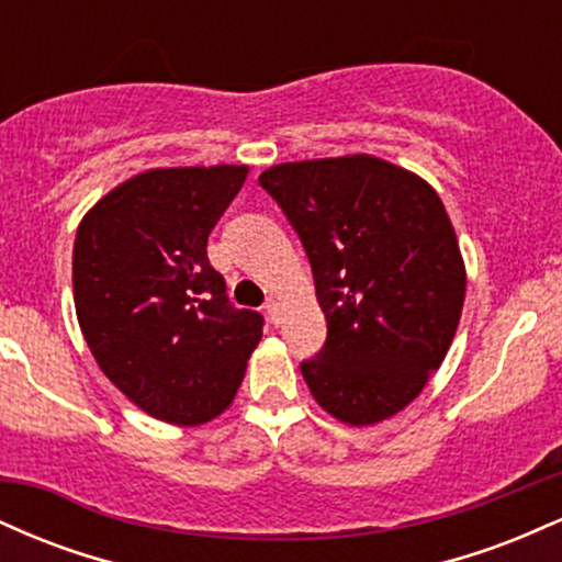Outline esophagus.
<instances>
[{"label": "esophagus", "instance_id": "obj_1", "mask_svg": "<svg viewBox=\"0 0 562 562\" xmlns=\"http://www.w3.org/2000/svg\"><path fill=\"white\" fill-rule=\"evenodd\" d=\"M267 317H269V322H272V325H280L282 322V303L280 301H267Z\"/></svg>", "mask_w": 562, "mask_h": 562}]
</instances>
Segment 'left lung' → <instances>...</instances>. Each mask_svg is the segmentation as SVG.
Instances as JSON below:
<instances>
[{
  "mask_svg": "<svg viewBox=\"0 0 562 562\" xmlns=\"http://www.w3.org/2000/svg\"><path fill=\"white\" fill-rule=\"evenodd\" d=\"M299 232L327 340L301 372L340 423L402 412L441 367L465 303V263L438 192L372 156L280 164L259 177Z\"/></svg>",
  "mask_w": 562,
  "mask_h": 562,
  "instance_id": "8db88e82",
  "label": "left lung"
}]
</instances>
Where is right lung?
<instances>
[{"label": "right lung", "mask_w": 562, "mask_h": 562, "mask_svg": "<svg viewBox=\"0 0 562 562\" xmlns=\"http://www.w3.org/2000/svg\"><path fill=\"white\" fill-rule=\"evenodd\" d=\"M248 166L150 169L81 218L76 317L92 357L156 420H214L240 389L263 317L235 308L209 261V235Z\"/></svg>", "instance_id": "add662e5"}]
</instances>
